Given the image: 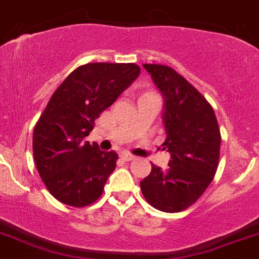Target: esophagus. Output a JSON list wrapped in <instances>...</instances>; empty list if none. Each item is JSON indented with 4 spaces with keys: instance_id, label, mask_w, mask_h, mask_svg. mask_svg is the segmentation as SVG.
I'll return each mask as SVG.
<instances>
[{
    "instance_id": "1",
    "label": "esophagus",
    "mask_w": 259,
    "mask_h": 259,
    "mask_svg": "<svg viewBox=\"0 0 259 259\" xmlns=\"http://www.w3.org/2000/svg\"><path fill=\"white\" fill-rule=\"evenodd\" d=\"M121 158L124 160H134L135 159V155L130 154V153L124 152V153H121Z\"/></svg>"
}]
</instances>
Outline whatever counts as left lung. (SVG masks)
Here are the masks:
<instances>
[{"label":"left lung","instance_id":"obj_1","mask_svg":"<svg viewBox=\"0 0 259 259\" xmlns=\"http://www.w3.org/2000/svg\"><path fill=\"white\" fill-rule=\"evenodd\" d=\"M163 97L162 120L169 152L167 169L152 164L140 188L145 200L164 212L187 209L214 178L220 154L219 125L204 96L170 67L143 64Z\"/></svg>","mask_w":259,"mask_h":259}]
</instances>
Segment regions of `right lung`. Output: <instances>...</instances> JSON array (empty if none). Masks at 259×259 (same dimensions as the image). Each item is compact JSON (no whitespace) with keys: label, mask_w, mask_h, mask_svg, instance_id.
Instances as JSON below:
<instances>
[{"label":"right lung","mask_w":259,"mask_h":259,"mask_svg":"<svg viewBox=\"0 0 259 259\" xmlns=\"http://www.w3.org/2000/svg\"><path fill=\"white\" fill-rule=\"evenodd\" d=\"M139 74L134 63H89L53 94L34 129L32 152L42 182L58 201L82 207L101 196L117 154L84 138Z\"/></svg>","instance_id":"add662e5"}]
</instances>
